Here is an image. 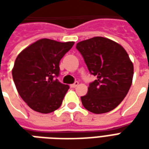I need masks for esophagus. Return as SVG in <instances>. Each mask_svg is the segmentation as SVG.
<instances>
[{
    "label": "esophagus",
    "instance_id": "34e87169",
    "mask_svg": "<svg viewBox=\"0 0 149 149\" xmlns=\"http://www.w3.org/2000/svg\"><path fill=\"white\" fill-rule=\"evenodd\" d=\"M78 84H79V82L78 81H75L73 84H72L70 86H71V88H76Z\"/></svg>",
    "mask_w": 149,
    "mask_h": 149
}]
</instances>
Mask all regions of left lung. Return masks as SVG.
Returning a JSON list of instances; mask_svg holds the SVG:
<instances>
[{
    "label": "left lung",
    "mask_w": 149,
    "mask_h": 149,
    "mask_svg": "<svg viewBox=\"0 0 149 149\" xmlns=\"http://www.w3.org/2000/svg\"><path fill=\"white\" fill-rule=\"evenodd\" d=\"M90 74L97 77L88 93L81 97L83 106L96 114L110 112L126 97L133 77V65L125 49L113 40L95 37L77 44Z\"/></svg>",
    "instance_id": "8db88e82"
}]
</instances>
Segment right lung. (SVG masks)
<instances>
[{
	"instance_id": "right-lung-1",
	"label": "right lung",
	"mask_w": 149,
	"mask_h": 149,
	"mask_svg": "<svg viewBox=\"0 0 149 149\" xmlns=\"http://www.w3.org/2000/svg\"><path fill=\"white\" fill-rule=\"evenodd\" d=\"M73 45L41 39L17 56L12 72L13 81L19 95L34 111L49 113L61 105L69 86L57 79L59 64Z\"/></svg>"
}]
</instances>
